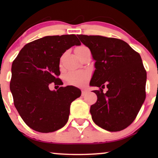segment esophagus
<instances>
[{
	"instance_id": "obj_1",
	"label": "esophagus",
	"mask_w": 158,
	"mask_h": 158,
	"mask_svg": "<svg viewBox=\"0 0 158 158\" xmlns=\"http://www.w3.org/2000/svg\"><path fill=\"white\" fill-rule=\"evenodd\" d=\"M87 94H88L87 90H82V96H85V95Z\"/></svg>"
}]
</instances>
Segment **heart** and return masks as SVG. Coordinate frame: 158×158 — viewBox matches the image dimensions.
Wrapping results in <instances>:
<instances>
[{
    "label": "heart",
    "mask_w": 158,
    "mask_h": 158,
    "mask_svg": "<svg viewBox=\"0 0 158 158\" xmlns=\"http://www.w3.org/2000/svg\"><path fill=\"white\" fill-rule=\"evenodd\" d=\"M87 47L84 46L77 47L75 49V52L77 56ZM89 77V74L85 71H70L65 75V80L68 83L72 85H81Z\"/></svg>",
    "instance_id": "b5f03b06"
}]
</instances>
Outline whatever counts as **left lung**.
Masks as SVG:
<instances>
[{"mask_svg": "<svg viewBox=\"0 0 158 158\" xmlns=\"http://www.w3.org/2000/svg\"><path fill=\"white\" fill-rule=\"evenodd\" d=\"M90 49L95 68L90 85L97 101L90 106L94 122L109 131L127 128L135 119L144 100L147 73L139 54L124 41L102 36L77 35ZM106 86V93L102 92Z\"/></svg>", "mask_w": 158, "mask_h": 158, "instance_id": "1", "label": "left lung"}]
</instances>
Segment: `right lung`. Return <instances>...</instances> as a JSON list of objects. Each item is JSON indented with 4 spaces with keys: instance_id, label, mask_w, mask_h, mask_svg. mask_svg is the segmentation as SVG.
<instances>
[{
    "instance_id": "add662e5",
    "label": "right lung",
    "mask_w": 158,
    "mask_h": 158,
    "mask_svg": "<svg viewBox=\"0 0 158 158\" xmlns=\"http://www.w3.org/2000/svg\"><path fill=\"white\" fill-rule=\"evenodd\" d=\"M81 44L75 34L47 36L26 44L13 62L10 90L19 115L31 129L52 132L68 122L71 103L81 90L73 85L51 90L49 86L63 84L57 77L60 57Z\"/></svg>"
}]
</instances>
